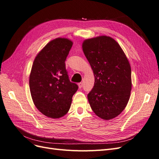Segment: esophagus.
Segmentation results:
<instances>
[{
  "instance_id": "obj_1",
  "label": "esophagus",
  "mask_w": 159,
  "mask_h": 159,
  "mask_svg": "<svg viewBox=\"0 0 159 159\" xmlns=\"http://www.w3.org/2000/svg\"><path fill=\"white\" fill-rule=\"evenodd\" d=\"M82 87H83V84H82L81 82V83H79V84H78V87H79V89H81Z\"/></svg>"
}]
</instances>
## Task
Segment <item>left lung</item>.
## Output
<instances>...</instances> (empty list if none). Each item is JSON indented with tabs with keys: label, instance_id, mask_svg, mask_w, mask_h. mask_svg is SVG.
Instances as JSON below:
<instances>
[{
	"label": "left lung",
	"instance_id": "obj_1",
	"mask_svg": "<svg viewBox=\"0 0 159 159\" xmlns=\"http://www.w3.org/2000/svg\"><path fill=\"white\" fill-rule=\"evenodd\" d=\"M82 49L94 76V87L87 95L91 109L104 120L115 118L124 110L130 97L129 59L118 42L108 36L85 40Z\"/></svg>",
	"mask_w": 159,
	"mask_h": 159
}]
</instances>
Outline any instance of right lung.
Masks as SVG:
<instances>
[{"mask_svg":"<svg viewBox=\"0 0 159 159\" xmlns=\"http://www.w3.org/2000/svg\"><path fill=\"white\" fill-rule=\"evenodd\" d=\"M73 42L66 38L51 40L35 57L29 75L32 99L36 108L52 119L68 113L78 87L68 79L65 61Z\"/></svg>","mask_w":159,"mask_h":159,"instance_id":"obj_1","label":"right lung"}]
</instances>
